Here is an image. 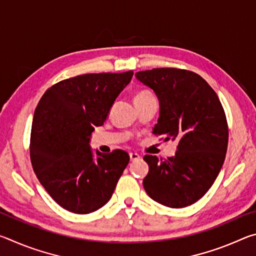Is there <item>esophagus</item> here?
I'll list each match as a JSON object with an SVG mask.
<instances>
[{"label":"esophagus","mask_w":256,"mask_h":256,"mask_svg":"<svg viewBox=\"0 0 256 256\" xmlns=\"http://www.w3.org/2000/svg\"><path fill=\"white\" fill-rule=\"evenodd\" d=\"M130 159H131V162H136V160L140 159V156L136 152H130Z\"/></svg>","instance_id":"1"}]
</instances>
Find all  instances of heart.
<instances>
[{
	"label": "heart",
	"mask_w": 256,
	"mask_h": 256,
	"mask_svg": "<svg viewBox=\"0 0 256 256\" xmlns=\"http://www.w3.org/2000/svg\"><path fill=\"white\" fill-rule=\"evenodd\" d=\"M151 97H154L152 94L148 92V90H140V92H138L136 94H134V102L144 100V99L151 98Z\"/></svg>",
	"instance_id": "b5f03b06"
}]
</instances>
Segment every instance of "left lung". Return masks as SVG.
Returning <instances> with one entry per match:
<instances>
[{"mask_svg": "<svg viewBox=\"0 0 256 256\" xmlns=\"http://www.w3.org/2000/svg\"><path fill=\"white\" fill-rule=\"evenodd\" d=\"M159 100V118L152 133L177 140L175 156L144 157L149 164L144 188L168 208H185L204 196L222 170L228 146V126L218 96L198 74L180 68H154L136 73Z\"/></svg>", "mask_w": 256, "mask_h": 256, "instance_id": "8db88e82", "label": "left lung"}]
</instances>
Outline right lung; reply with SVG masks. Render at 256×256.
Listing matches in <instances>:
<instances>
[{
  "label": "right lung",
  "mask_w": 256,
  "mask_h": 256,
  "mask_svg": "<svg viewBox=\"0 0 256 256\" xmlns=\"http://www.w3.org/2000/svg\"><path fill=\"white\" fill-rule=\"evenodd\" d=\"M132 76V71L78 76L50 86L38 102L30 159L40 184L68 211L86 214L100 209L128 166V152H94L90 138Z\"/></svg>",
  "instance_id": "add662e5"
}]
</instances>
